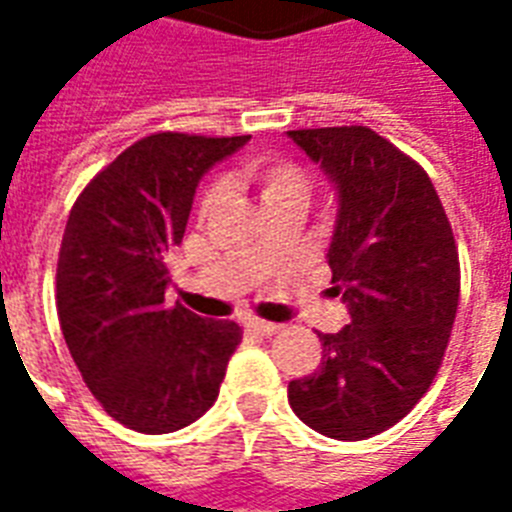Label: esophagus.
Masks as SVG:
<instances>
[{"mask_svg": "<svg viewBox=\"0 0 512 512\" xmlns=\"http://www.w3.org/2000/svg\"><path fill=\"white\" fill-rule=\"evenodd\" d=\"M247 329H249V332H255V335H260V337H271V335H276L281 327H279V324H271V321L249 319Z\"/></svg>", "mask_w": 512, "mask_h": 512, "instance_id": "34e87169", "label": "esophagus"}]
</instances>
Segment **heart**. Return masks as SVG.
I'll return each instance as SVG.
<instances>
[{
    "mask_svg": "<svg viewBox=\"0 0 512 512\" xmlns=\"http://www.w3.org/2000/svg\"><path fill=\"white\" fill-rule=\"evenodd\" d=\"M241 177L255 188L265 209L281 207V204L303 207L308 199V177L300 167L284 159H252L241 167ZM220 193H223L220 185H209L204 191L199 204L204 215L220 201Z\"/></svg>",
    "mask_w": 512,
    "mask_h": 512,
    "instance_id": "heart-1",
    "label": "heart"
}]
</instances>
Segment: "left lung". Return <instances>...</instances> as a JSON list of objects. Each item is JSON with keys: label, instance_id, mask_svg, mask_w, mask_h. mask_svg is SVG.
I'll list each match as a JSON object with an SVG mask.
<instances>
[{"label": "left lung", "instance_id": "1", "mask_svg": "<svg viewBox=\"0 0 512 512\" xmlns=\"http://www.w3.org/2000/svg\"><path fill=\"white\" fill-rule=\"evenodd\" d=\"M287 138L335 185L329 241L335 295L350 324L319 372L289 382V406L316 433L372 438L428 393L460 303L452 225L420 164L369 127L292 130Z\"/></svg>", "mask_w": 512, "mask_h": 512}]
</instances>
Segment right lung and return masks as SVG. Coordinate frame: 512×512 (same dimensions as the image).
<instances>
[{
	"label": "right lung",
	"instance_id": "1",
	"mask_svg": "<svg viewBox=\"0 0 512 512\" xmlns=\"http://www.w3.org/2000/svg\"><path fill=\"white\" fill-rule=\"evenodd\" d=\"M247 143L249 135H148L92 177L68 215L60 329L92 396L138 433L159 436L199 420L241 342L233 321L164 305V260L183 241L201 177Z\"/></svg>",
	"mask_w": 512,
	"mask_h": 512
}]
</instances>
